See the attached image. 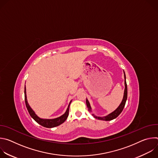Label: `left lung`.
Segmentation results:
<instances>
[{
    "label": "left lung",
    "mask_w": 158,
    "mask_h": 158,
    "mask_svg": "<svg viewBox=\"0 0 158 158\" xmlns=\"http://www.w3.org/2000/svg\"><path fill=\"white\" fill-rule=\"evenodd\" d=\"M124 84H125V89H124V96H123V101L121 102V103L120 104V105L119 106V107L112 112H111L110 114H108L107 116H104V117H98V116H96L94 114H92L95 118L98 119H99V120H102V121H110V120H112L114 119L115 118H116L121 113V112L123 111L124 106H125V104H126V100H127V84H126V75H125V73H124ZM86 104H87V106L88 107V109L89 111H91V106H90V104H89V101L86 99Z\"/></svg>",
    "instance_id": "1"
}]
</instances>
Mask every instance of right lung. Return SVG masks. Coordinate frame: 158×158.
<instances>
[{"label":"right lung","mask_w":158,"mask_h":158,"mask_svg":"<svg viewBox=\"0 0 158 158\" xmlns=\"http://www.w3.org/2000/svg\"><path fill=\"white\" fill-rule=\"evenodd\" d=\"M24 94H25V102H26V105L27 107V109L28 110L29 113L30 114L31 116L40 125L45 127H48V128H51V127H54L56 126H59L60 124H62L67 118L69 116V106H70V104L71 102V101L68 106V107H67L66 111L65 113L62 115L61 116L55 118V119H41L40 118H39L34 112V111L31 109V107H30V106L28 104L27 100V95H26V85H25V89H24Z\"/></svg>","instance_id":"obj_1"}]
</instances>
